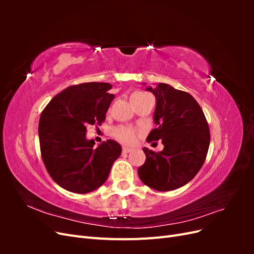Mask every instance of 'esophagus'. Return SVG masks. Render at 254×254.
Segmentation results:
<instances>
[{
	"mask_svg": "<svg viewBox=\"0 0 254 254\" xmlns=\"http://www.w3.org/2000/svg\"><path fill=\"white\" fill-rule=\"evenodd\" d=\"M131 151H132L131 148H129V147H123V152L128 153V152H131Z\"/></svg>",
	"mask_w": 254,
	"mask_h": 254,
	"instance_id": "34e87169",
	"label": "esophagus"
}]
</instances>
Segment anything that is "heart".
<instances>
[{"label":"heart","instance_id":"heart-1","mask_svg":"<svg viewBox=\"0 0 254 254\" xmlns=\"http://www.w3.org/2000/svg\"><path fill=\"white\" fill-rule=\"evenodd\" d=\"M145 95H147V94L142 93V92H134V93H132V95H131V99L136 98V97H142V96H145ZM113 134L120 142L127 144V145L133 144L135 142V139H136V131H135V130L132 129V128H130V127H127V126L117 127L113 130Z\"/></svg>","mask_w":254,"mask_h":254}]
</instances>
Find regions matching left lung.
<instances>
[{"instance_id": "left-lung-1", "label": "left lung", "mask_w": 254, "mask_h": 254, "mask_svg": "<svg viewBox=\"0 0 254 254\" xmlns=\"http://www.w3.org/2000/svg\"><path fill=\"white\" fill-rule=\"evenodd\" d=\"M145 89L156 96L153 122L158 126L147 142L162 141L164 148L155 152L144 147L146 160L137 174L146 186L167 191L186 186L204 163L210 146V129L200 106L190 93L167 83Z\"/></svg>"}]
</instances>
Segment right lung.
Returning a JSON list of instances; mask_svg holds the SVG:
<instances>
[{
	"label": "right lung",
	"mask_w": 254,
	"mask_h": 254,
	"mask_svg": "<svg viewBox=\"0 0 254 254\" xmlns=\"http://www.w3.org/2000/svg\"><path fill=\"white\" fill-rule=\"evenodd\" d=\"M112 84L86 82L71 86L52 98L41 113L39 141L43 163L59 187L87 194L106 182L122 146L107 140L95 147L87 126L106 119L114 95Z\"/></svg>",
	"instance_id": "add662e5"
}]
</instances>
